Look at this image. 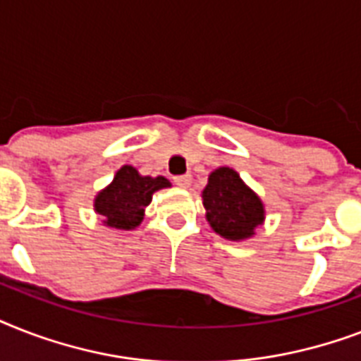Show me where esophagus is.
I'll use <instances>...</instances> for the list:
<instances>
[{
    "instance_id": "esophagus-1",
    "label": "esophagus",
    "mask_w": 361,
    "mask_h": 361,
    "mask_svg": "<svg viewBox=\"0 0 361 361\" xmlns=\"http://www.w3.org/2000/svg\"><path fill=\"white\" fill-rule=\"evenodd\" d=\"M192 181V176L191 174H183V176H176L174 178V183L178 187H183V189H187V187L191 185Z\"/></svg>"
}]
</instances>
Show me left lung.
Masks as SVG:
<instances>
[{
  "instance_id": "1",
  "label": "left lung",
  "mask_w": 361,
  "mask_h": 361,
  "mask_svg": "<svg viewBox=\"0 0 361 361\" xmlns=\"http://www.w3.org/2000/svg\"><path fill=\"white\" fill-rule=\"evenodd\" d=\"M206 219L226 240H247L264 223V204L243 183L236 170L221 166L208 178L202 191Z\"/></svg>"
}]
</instances>
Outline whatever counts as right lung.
<instances>
[{"label":"right lung","mask_w":361,"mask_h":361,"mask_svg":"<svg viewBox=\"0 0 361 361\" xmlns=\"http://www.w3.org/2000/svg\"><path fill=\"white\" fill-rule=\"evenodd\" d=\"M164 187H170V181L163 176H140L135 166L125 164L116 172L112 183L95 197L93 208L110 228L133 231L144 219L153 192Z\"/></svg>","instance_id":"1"}]
</instances>
